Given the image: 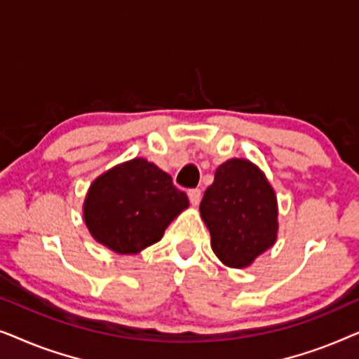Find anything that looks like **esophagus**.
Here are the masks:
<instances>
[{
	"label": "esophagus",
	"instance_id": "obj_1",
	"mask_svg": "<svg viewBox=\"0 0 359 359\" xmlns=\"http://www.w3.org/2000/svg\"><path fill=\"white\" fill-rule=\"evenodd\" d=\"M188 198L191 201V204H193L196 208V205L201 203V191L199 189H189L188 191Z\"/></svg>",
	"mask_w": 359,
	"mask_h": 359
}]
</instances>
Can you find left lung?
<instances>
[{
  "mask_svg": "<svg viewBox=\"0 0 359 359\" xmlns=\"http://www.w3.org/2000/svg\"><path fill=\"white\" fill-rule=\"evenodd\" d=\"M210 247L229 268H248L278 240V199L266 175L247 158L217 166L199 205Z\"/></svg>",
  "mask_w": 359,
  "mask_h": 359,
  "instance_id": "obj_1",
  "label": "left lung"
}]
</instances>
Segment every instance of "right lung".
<instances>
[{
    "label": "right lung",
    "mask_w": 359,
    "mask_h": 359,
    "mask_svg": "<svg viewBox=\"0 0 359 359\" xmlns=\"http://www.w3.org/2000/svg\"><path fill=\"white\" fill-rule=\"evenodd\" d=\"M188 208V196L168 173L149 160L132 158L93 181L83 219L97 243L119 255H137L161 240Z\"/></svg>",
    "instance_id": "1"
}]
</instances>
